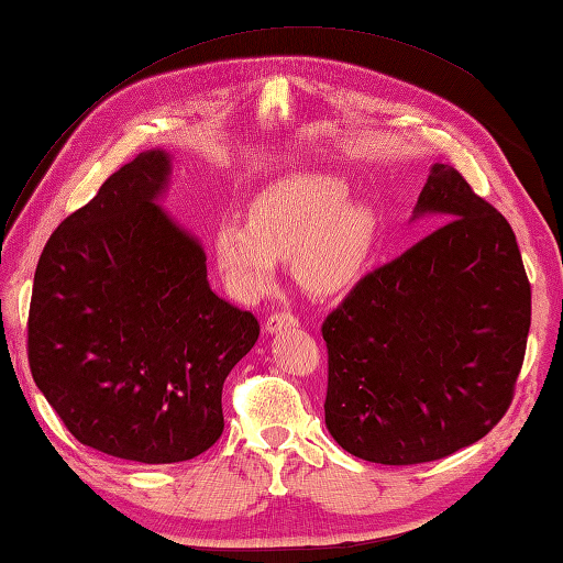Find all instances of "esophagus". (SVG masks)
<instances>
[{
  "mask_svg": "<svg viewBox=\"0 0 563 563\" xmlns=\"http://www.w3.org/2000/svg\"><path fill=\"white\" fill-rule=\"evenodd\" d=\"M300 321H297L295 314L290 312H275L266 319V331L268 333H280V331H288V329H295Z\"/></svg>",
  "mask_w": 563,
  "mask_h": 563,
  "instance_id": "34e87169",
  "label": "esophagus"
}]
</instances>
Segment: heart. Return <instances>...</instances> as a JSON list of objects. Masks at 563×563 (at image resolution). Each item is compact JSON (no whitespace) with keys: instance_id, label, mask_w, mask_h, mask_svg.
Masks as SVG:
<instances>
[{"instance_id":"1","label":"heart","mask_w":563,"mask_h":563,"mask_svg":"<svg viewBox=\"0 0 563 563\" xmlns=\"http://www.w3.org/2000/svg\"><path fill=\"white\" fill-rule=\"evenodd\" d=\"M349 196L341 176H288L251 200L249 222L220 220L212 251L227 288L239 300H256L271 288L280 256H290L307 292L349 290L373 256L379 230L373 202Z\"/></svg>"}]
</instances>
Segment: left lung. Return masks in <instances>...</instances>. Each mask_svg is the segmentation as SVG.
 I'll use <instances>...</instances> for the list:
<instances>
[{
	"label": "left lung",
	"mask_w": 563,
	"mask_h": 563,
	"mask_svg": "<svg viewBox=\"0 0 563 563\" xmlns=\"http://www.w3.org/2000/svg\"><path fill=\"white\" fill-rule=\"evenodd\" d=\"M440 227L327 317V428L355 457L421 464L482 440L512 399L532 292L508 220L448 164L413 218Z\"/></svg>",
	"instance_id": "8db88e82"
}]
</instances>
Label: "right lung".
I'll return each instance as SVG.
<instances>
[{
  "instance_id": "right-lung-1",
  "label": "right lung",
  "mask_w": 563,
  "mask_h": 563,
  "mask_svg": "<svg viewBox=\"0 0 563 563\" xmlns=\"http://www.w3.org/2000/svg\"><path fill=\"white\" fill-rule=\"evenodd\" d=\"M164 150L140 152L57 227L29 312L35 385L81 445L140 464L222 435V385L258 321L212 292L206 251L159 206Z\"/></svg>"
}]
</instances>
